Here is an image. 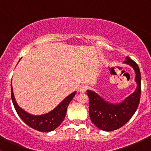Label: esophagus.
Returning a JSON list of instances; mask_svg holds the SVG:
<instances>
[{
  "mask_svg": "<svg viewBox=\"0 0 151 151\" xmlns=\"http://www.w3.org/2000/svg\"><path fill=\"white\" fill-rule=\"evenodd\" d=\"M87 89H88V86L86 85V84H81V85H80V86H79V91H80V92H84V91H85Z\"/></svg>",
  "mask_w": 151,
  "mask_h": 151,
  "instance_id": "esophagus-1",
  "label": "esophagus"
}]
</instances>
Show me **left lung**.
I'll list each match as a JSON object with an SVG mask.
<instances>
[{
	"instance_id": "8db88e82",
	"label": "left lung",
	"mask_w": 151,
	"mask_h": 151,
	"mask_svg": "<svg viewBox=\"0 0 151 151\" xmlns=\"http://www.w3.org/2000/svg\"><path fill=\"white\" fill-rule=\"evenodd\" d=\"M124 64L130 66L135 72L137 86L135 91L119 103H111L91 90H87L89 99V116L91 122L102 131H111L122 127L136 112L141 98V72L133 60L126 57Z\"/></svg>"
}]
</instances>
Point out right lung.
I'll return each mask as SVG.
<instances>
[{
    "mask_svg": "<svg viewBox=\"0 0 151 151\" xmlns=\"http://www.w3.org/2000/svg\"><path fill=\"white\" fill-rule=\"evenodd\" d=\"M76 93L77 91H75L70 93L69 96L64 99L55 109L48 113L41 114V115H33L25 111L24 109L18 106V103L15 101L11 81V99L15 111L20 119L27 125H28L32 129L41 132H50L54 131L62 124L67 113L69 104L75 96Z\"/></svg>",
    "mask_w": 151,
    "mask_h": 151,
    "instance_id": "right-lung-1",
    "label": "right lung"
}]
</instances>
